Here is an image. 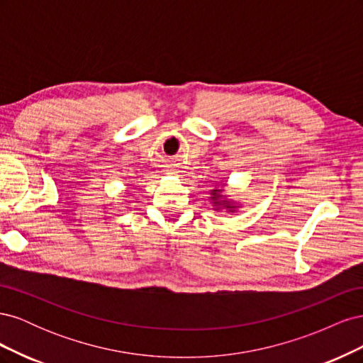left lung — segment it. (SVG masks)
I'll list each match as a JSON object with an SVG mask.
<instances>
[{
  "mask_svg": "<svg viewBox=\"0 0 363 363\" xmlns=\"http://www.w3.org/2000/svg\"><path fill=\"white\" fill-rule=\"evenodd\" d=\"M219 183H215V188L208 191V194H211L208 200H211V203L213 206V211L215 212L224 211L225 213H236L238 208H240V203H236L235 200L230 199V196H227L224 192V184L219 186Z\"/></svg>",
  "mask_w": 363,
  "mask_h": 363,
  "instance_id": "obj_1",
  "label": "left lung"
}]
</instances>
